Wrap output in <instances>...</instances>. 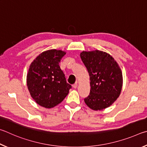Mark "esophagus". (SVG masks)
I'll return each instance as SVG.
<instances>
[{
	"mask_svg": "<svg viewBox=\"0 0 147 147\" xmlns=\"http://www.w3.org/2000/svg\"><path fill=\"white\" fill-rule=\"evenodd\" d=\"M73 86V88H78V83H75V84H73V86Z\"/></svg>",
	"mask_w": 147,
	"mask_h": 147,
	"instance_id": "34e87169",
	"label": "esophagus"
}]
</instances>
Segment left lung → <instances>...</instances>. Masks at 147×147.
Segmentation results:
<instances>
[{"instance_id": "left-lung-1", "label": "left lung", "mask_w": 147, "mask_h": 147, "mask_svg": "<svg viewBox=\"0 0 147 147\" xmlns=\"http://www.w3.org/2000/svg\"><path fill=\"white\" fill-rule=\"evenodd\" d=\"M80 57L90 79V92L84 99L86 105L94 110L111 106L122 89L123 75L119 66L112 56L102 51H83Z\"/></svg>"}]
</instances>
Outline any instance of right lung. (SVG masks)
<instances>
[{
	"instance_id": "add662e5",
	"label": "right lung",
	"mask_w": 147,
	"mask_h": 147,
	"mask_svg": "<svg viewBox=\"0 0 147 147\" xmlns=\"http://www.w3.org/2000/svg\"><path fill=\"white\" fill-rule=\"evenodd\" d=\"M64 51H43L31 63L27 74V86L31 96L40 106L51 109L63 101L71 88L66 83L59 63Z\"/></svg>"
}]
</instances>
